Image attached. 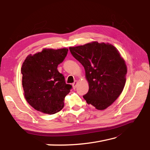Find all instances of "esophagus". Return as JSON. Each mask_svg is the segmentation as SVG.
Here are the masks:
<instances>
[{
	"instance_id": "1",
	"label": "esophagus",
	"mask_w": 150,
	"mask_h": 150,
	"mask_svg": "<svg viewBox=\"0 0 150 150\" xmlns=\"http://www.w3.org/2000/svg\"><path fill=\"white\" fill-rule=\"evenodd\" d=\"M77 81H75L74 82V83H73L72 84V86H73V89H75L76 88H77Z\"/></svg>"
}]
</instances>
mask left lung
Returning <instances> with one entry per match:
<instances>
[{"label":"left lung","instance_id":"left-lung-1","mask_svg":"<svg viewBox=\"0 0 150 150\" xmlns=\"http://www.w3.org/2000/svg\"><path fill=\"white\" fill-rule=\"evenodd\" d=\"M69 51L85 69L89 90L83 98L87 103L98 110L109 107L121 94L126 81L127 66L118 50L111 44L94 42Z\"/></svg>","mask_w":150,"mask_h":150}]
</instances>
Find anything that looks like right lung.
Instances as JSON below:
<instances>
[{"label":"right lung","mask_w":150,"mask_h":150,"mask_svg":"<svg viewBox=\"0 0 150 150\" xmlns=\"http://www.w3.org/2000/svg\"><path fill=\"white\" fill-rule=\"evenodd\" d=\"M68 49H44L28 55L21 67L25 98L30 105L40 112L52 114L64 107V100L71 84H66L57 67L65 59Z\"/></svg>","instance_id":"right-lung-1"}]
</instances>
